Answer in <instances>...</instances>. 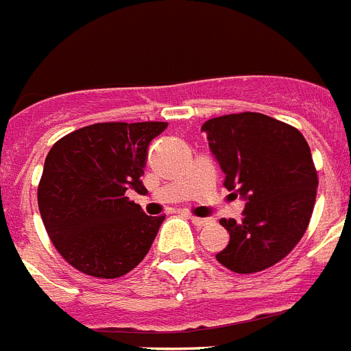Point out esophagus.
Listing matches in <instances>:
<instances>
[{"instance_id":"1","label":"esophagus","mask_w":351,"mask_h":351,"mask_svg":"<svg viewBox=\"0 0 351 351\" xmlns=\"http://www.w3.org/2000/svg\"><path fill=\"white\" fill-rule=\"evenodd\" d=\"M190 221H192L193 226H197V228H201V226H206V224H208V219H204V217H195V215H190Z\"/></svg>"}]
</instances>
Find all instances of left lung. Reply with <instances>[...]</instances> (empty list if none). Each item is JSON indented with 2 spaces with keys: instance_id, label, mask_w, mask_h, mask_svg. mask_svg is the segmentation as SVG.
Masks as SVG:
<instances>
[{
  "instance_id": "obj_1",
  "label": "left lung",
  "mask_w": 351,
  "mask_h": 351,
  "mask_svg": "<svg viewBox=\"0 0 351 351\" xmlns=\"http://www.w3.org/2000/svg\"><path fill=\"white\" fill-rule=\"evenodd\" d=\"M224 172V189L246 199L243 217L221 219L228 246L215 259L235 274L266 270L306 232L317 195V170L295 127L259 112L214 117L203 125Z\"/></svg>"
}]
</instances>
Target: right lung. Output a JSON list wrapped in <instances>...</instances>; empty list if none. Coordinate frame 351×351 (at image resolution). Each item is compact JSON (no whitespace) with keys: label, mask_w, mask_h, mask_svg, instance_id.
I'll return each mask as SVG.
<instances>
[{"label":"right lung","mask_w":351,"mask_h":351,"mask_svg":"<svg viewBox=\"0 0 351 351\" xmlns=\"http://www.w3.org/2000/svg\"><path fill=\"white\" fill-rule=\"evenodd\" d=\"M168 123H96L61 137L45 159L38 206L52 245L86 276L116 279L148 254L165 215L127 197L141 192L148 145Z\"/></svg>","instance_id":"right-lung-1"}]
</instances>
